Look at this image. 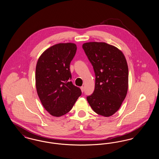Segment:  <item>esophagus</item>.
<instances>
[{"label": "esophagus", "mask_w": 159, "mask_h": 159, "mask_svg": "<svg viewBox=\"0 0 159 159\" xmlns=\"http://www.w3.org/2000/svg\"><path fill=\"white\" fill-rule=\"evenodd\" d=\"M80 89H81V91L82 92H84V87L83 86H82V87H80Z\"/></svg>", "instance_id": "esophagus-1"}]
</instances>
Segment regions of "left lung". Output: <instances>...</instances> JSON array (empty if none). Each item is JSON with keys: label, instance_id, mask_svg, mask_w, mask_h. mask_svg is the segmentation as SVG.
<instances>
[{"label": "left lung", "instance_id": "8db88e82", "mask_svg": "<svg viewBox=\"0 0 159 159\" xmlns=\"http://www.w3.org/2000/svg\"><path fill=\"white\" fill-rule=\"evenodd\" d=\"M95 75V89L87 97L92 110L109 117L120 108L128 89V67L118 48L104 42H88L82 45Z\"/></svg>", "mask_w": 159, "mask_h": 159}]
</instances>
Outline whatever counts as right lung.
<instances>
[{"instance_id":"1","label":"right lung","mask_w":159,"mask_h":159,"mask_svg":"<svg viewBox=\"0 0 159 159\" xmlns=\"http://www.w3.org/2000/svg\"><path fill=\"white\" fill-rule=\"evenodd\" d=\"M75 43H59L46 49L36 68L38 96L46 110L60 117L69 112L81 95L80 89L70 80V64L76 54Z\"/></svg>"}]
</instances>
